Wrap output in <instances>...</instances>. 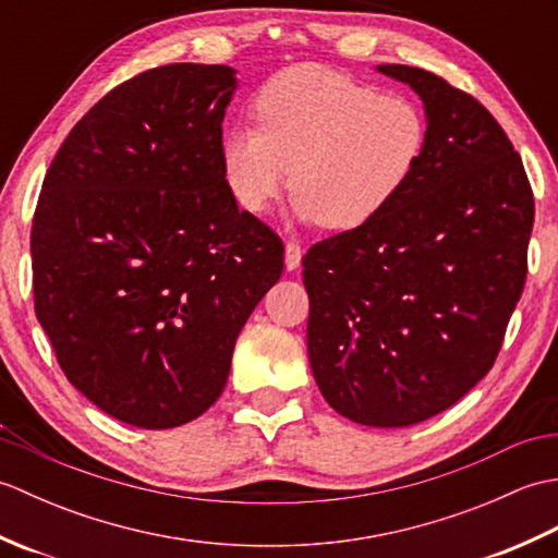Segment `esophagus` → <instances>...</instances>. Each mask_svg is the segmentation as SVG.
<instances>
[{"label": "esophagus", "instance_id": "34e87169", "mask_svg": "<svg viewBox=\"0 0 558 558\" xmlns=\"http://www.w3.org/2000/svg\"><path fill=\"white\" fill-rule=\"evenodd\" d=\"M302 246L298 242H288L286 244V268L288 270H298L300 260H302Z\"/></svg>", "mask_w": 558, "mask_h": 558}]
</instances>
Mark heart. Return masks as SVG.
<instances>
[{
	"label": "heart",
	"instance_id": "heart-1",
	"mask_svg": "<svg viewBox=\"0 0 558 558\" xmlns=\"http://www.w3.org/2000/svg\"><path fill=\"white\" fill-rule=\"evenodd\" d=\"M254 114L258 126H236L222 141L225 182L236 204L266 210L290 177L294 216L338 232L393 206L429 141L412 100L316 64L272 76Z\"/></svg>",
	"mask_w": 558,
	"mask_h": 558
}]
</instances>
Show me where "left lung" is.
<instances>
[{"instance_id":"obj_1","label":"left lung","mask_w":558,"mask_h":558,"mask_svg":"<svg viewBox=\"0 0 558 558\" xmlns=\"http://www.w3.org/2000/svg\"><path fill=\"white\" fill-rule=\"evenodd\" d=\"M376 71L424 102V160L381 216L314 244L302 276L322 396L396 429L456 405L492 369L523 294L535 198L484 105L432 71Z\"/></svg>"}]
</instances>
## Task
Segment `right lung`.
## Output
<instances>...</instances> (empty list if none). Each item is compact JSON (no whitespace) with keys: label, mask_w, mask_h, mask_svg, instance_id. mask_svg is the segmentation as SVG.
Segmentation results:
<instances>
[{"label":"right lung","mask_w":558,"mask_h":558,"mask_svg":"<svg viewBox=\"0 0 558 558\" xmlns=\"http://www.w3.org/2000/svg\"><path fill=\"white\" fill-rule=\"evenodd\" d=\"M225 64L144 71L81 117L31 232L35 314L69 384L110 417L172 429L222 393L280 236L222 172Z\"/></svg>","instance_id":"add662e5"}]
</instances>
